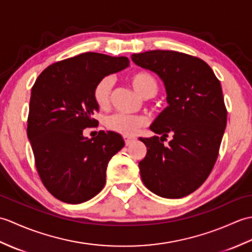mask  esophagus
<instances>
[{
  "label": "esophagus",
  "instance_id": "obj_1",
  "mask_svg": "<svg viewBox=\"0 0 252 252\" xmlns=\"http://www.w3.org/2000/svg\"><path fill=\"white\" fill-rule=\"evenodd\" d=\"M123 140H125L126 145L127 146V145H130V144H131L133 141H134V138L129 137V136H123Z\"/></svg>",
  "mask_w": 252,
  "mask_h": 252
}]
</instances>
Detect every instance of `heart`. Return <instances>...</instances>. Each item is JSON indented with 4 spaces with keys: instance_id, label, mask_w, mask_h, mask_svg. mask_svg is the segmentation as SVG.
Returning a JSON list of instances; mask_svg holds the SVG:
<instances>
[{
    "instance_id": "1",
    "label": "heart",
    "mask_w": 252,
    "mask_h": 252,
    "mask_svg": "<svg viewBox=\"0 0 252 252\" xmlns=\"http://www.w3.org/2000/svg\"><path fill=\"white\" fill-rule=\"evenodd\" d=\"M129 82L143 97L151 98L158 93L159 84L153 73L148 71H136L129 77ZM114 89V80L111 77H104L95 84L93 99L99 108L106 109L109 106ZM107 129L125 136L136 134L147 125V117L144 115H126L116 112L107 116L104 120Z\"/></svg>"
}]
</instances>
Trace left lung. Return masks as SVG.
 <instances>
[{"label": "left lung", "mask_w": 252, "mask_h": 252, "mask_svg": "<svg viewBox=\"0 0 252 252\" xmlns=\"http://www.w3.org/2000/svg\"><path fill=\"white\" fill-rule=\"evenodd\" d=\"M132 61L162 79L169 103L151 126L162 136L140 138L147 147L138 163L143 183L164 198L189 195L219 156L227 121L221 83L206 62L185 53L155 50L133 54Z\"/></svg>", "instance_id": "left-lung-1"}]
</instances>
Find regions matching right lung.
<instances>
[{"label":"right lung","instance_id":"1","mask_svg":"<svg viewBox=\"0 0 252 252\" xmlns=\"http://www.w3.org/2000/svg\"><path fill=\"white\" fill-rule=\"evenodd\" d=\"M127 57L87 52L44 69L31 90L27 135L42 183L58 200L87 201L103 189L111 157L125 146L121 135L85 127L98 126L93 89L101 78L129 66Z\"/></svg>","mask_w":252,"mask_h":252}]
</instances>
